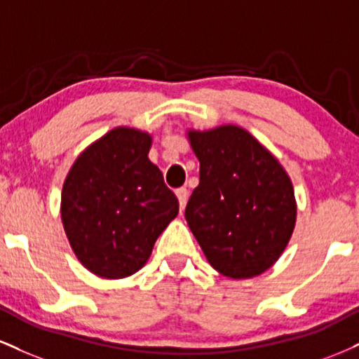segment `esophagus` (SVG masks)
<instances>
[{
  "label": "esophagus",
  "mask_w": 359,
  "mask_h": 359,
  "mask_svg": "<svg viewBox=\"0 0 359 359\" xmlns=\"http://www.w3.org/2000/svg\"><path fill=\"white\" fill-rule=\"evenodd\" d=\"M177 198H179V204H180V210H184L185 204H187V198H189V191L185 187H179L175 191Z\"/></svg>",
  "instance_id": "1"
}]
</instances>
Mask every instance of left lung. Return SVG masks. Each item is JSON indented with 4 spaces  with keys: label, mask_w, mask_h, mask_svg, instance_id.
I'll return each mask as SVG.
<instances>
[{
    "label": "left lung",
    "mask_w": 359,
    "mask_h": 359,
    "mask_svg": "<svg viewBox=\"0 0 359 359\" xmlns=\"http://www.w3.org/2000/svg\"><path fill=\"white\" fill-rule=\"evenodd\" d=\"M201 170L185 219L207 261L234 279L264 273L296 222L292 184L271 152L236 125L189 132Z\"/></svg>",
    "instance_id": "obj_1"
}]
</instances>
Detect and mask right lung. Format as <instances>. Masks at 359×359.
<instances>
[{"instance_id":"add662e5","label":"right lung","mask_w":359,"mask_h":359,"mask_svg":"<svg viewBox=\"0 0 359 359\" xmlns=\"http://www.w3.org/2000/svg\"><path fill=\"white\" fill-rule=\"evenodd\" d=\"M149 133L120 127L90 145L68 172L62 221L73 252L93 274L127 278L145 264L179 201L149 161Z\"/></svg>"}]
</instances>
